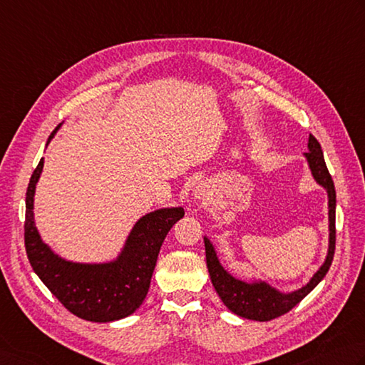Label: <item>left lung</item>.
Returning <instances> with one entry per match:
<instances>
[{
	"mask_svg": "<svg viewBox=\"0 0 365 365\" xmlns=\"http://www.w3.org/2000/svg\"><path fill=\"white\" fill-rule=\"evenodd\" d=\"M309 150L305 156L309 160L312 174L315 180L327 190L329 196V252L323 266L319 267L318 272L313 275L312 280L299 291L291 292V294H283L277 289L270 288L266 283H245L237 278L230 275L226 270L221 267V264L217 258L215 250L207 239L205 244V259L207 269H209L210 280L213 288L218 292V296L223 304L235 315L247 319L255 321H270L288 313L292 307H296L309 292L323 280L324 275L329 270L334 252H335V187L334 180L327 170L323 150H321L319 142L315 135L310 134L309 138Z\"/></svg>",
	"mask_w": 365,
	"mask_h": 365,
	"instance_id": "1",
	"label": "left lung"
}]
</instances>
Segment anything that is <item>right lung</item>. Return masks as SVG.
I'll return each instance as SVG.
<instances>
[{
	"label": "right lung",
	"instance_id": "1",
	"mask_svg": "<svg viewBox=\"0 0 365 365\" xmlns=\"http://www.w3.org/2000/svg\"><path fill=\"white\" fill-rule=\"evenodd\" d=\"M42 166L44 160L39 161L30 178L25 202V250L33 270L64 309L78 318L109 323L130 317L144 302L160 248L170 227L185 215L183 209H161L142 217L133 227L117 261L109 264L64 261L42 244L34 226L33 196Z\"/></svg>",
	"mask_w": 365,
	"mask_h": 365
}]
</instances>
